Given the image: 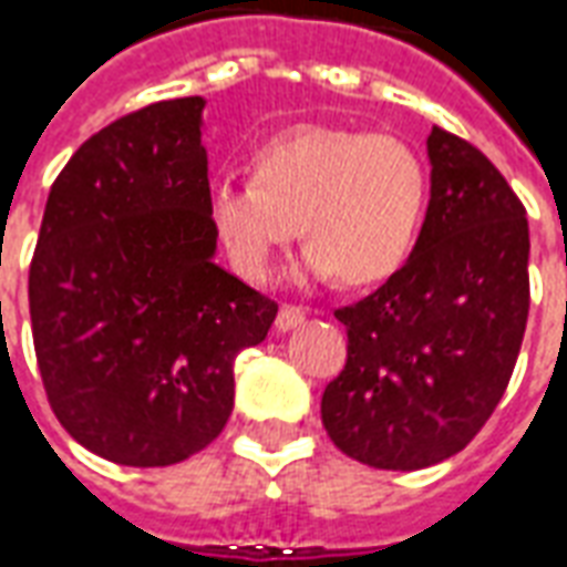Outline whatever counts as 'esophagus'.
<instances>
[{
  "mask_svg": "<svg viewBox=\"0 0 567 567\" xmlns=\"http://www.w3.org/2000/svg\"><path fill=\"white\" fill-rule=\"evenodd\" d=\"M306 321V309L303 306H282L279 309V316H276V330H295L297 324H303Z\"/></svg>",
  "mask_w": 567,
  "mask_h": 567,
  "instance_id": "1",
  "label": "esophagus"
}]
</instances>
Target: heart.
Returning <instances> with one entry per match:
<instances>
[{"label": "heart", "mask_w": 567, "mask_h": 567, "mask_svg": "<svg viewBox=\"0 0 567 567\" xmlns=\"http://www.w3.org/2000/svg\"><path fill=\"white\" fill-rule=\"evenodd\" d=\"M430 177L421 153L393 134L295 125L251 155V179L216 177L207 219L234 270L270 279L303 230L300 272L348 285L388 279L423 228Z\"/></svg>", "instance_id": "b5f03b06"}]
</instances>
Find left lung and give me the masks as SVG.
<instances>
[{
	"instance_id": "1",
	"label": "left lung",
	"mask_w": 567,
	"mask_h": 567,
	"mask_svg": "<svg viewBox=\"0 0 567 567\" xmlns=\"http://www.w3.org/2000/svg\"><path fill=\"white\" fill-rule=\"evenodd\" d=\"M430 207L409 261L337 309L346 369L321 396L342 454L414 472L463 451L496 412L529 318L526 209L481 150L435 125Z\"/></svg>"
}]
</instances>
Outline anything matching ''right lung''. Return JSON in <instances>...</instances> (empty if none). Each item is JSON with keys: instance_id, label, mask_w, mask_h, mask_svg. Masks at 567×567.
<instances>
[{"instance_id": "obj_1", "label": "right lung", "mask_w": 567, "mask_h": 567, "mask_svg": "<svg viewBox=\"0 0 567 567\" xmlns=\"http://www.w3.org/2000/svg\"><path fill=\"white\" fill-rule=\"evenodd\" d=\"M204 99L155 102L71 155L29 267L53 414L86 451L155 468L204 451L234 409V360L279 306L216 264Z\"/></svg>"}]
</instances>
